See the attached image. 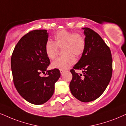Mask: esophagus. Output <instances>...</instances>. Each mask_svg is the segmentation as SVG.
<instances>
[{
  "label": "esophagus",
  "mask_w": 126,
  "mask_h": 126,
  "mask_svg": "<svg viewBox=\"0 0 126 126\" xmlns=\"http://www.w3.org/2000/svg\"><path fill=\"white\" fill-rule=\"evenodd\" d=\"M60 74H61L62 75L63 74V73H64V70H60Z\"/></svg>",
  "instance_id": "1"
}]
</instances>
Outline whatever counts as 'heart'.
<instances>
[{
	"label": "heart",
	"instance_id": "obj_1",
	"mask_svg": "<svg viewBox=\"0 0 126 126\" xmlns=\"http://www.w3.org/2000/svg\"><path fill=\"white\" fill-rule=\"evenodd\" d=\"M54 39V42L50 41L46 42V55L49 59L53 60L58 55V47L63 48V53L65 55L52 62L51 66L53 68L65 70L76 62V59L73 55L79 56L84 52L86 45L85 37L80 33L63 30L56 33Z\"/></svg>",
	"mask_w": 126,
	"mask_h": 126
}]
</instances>
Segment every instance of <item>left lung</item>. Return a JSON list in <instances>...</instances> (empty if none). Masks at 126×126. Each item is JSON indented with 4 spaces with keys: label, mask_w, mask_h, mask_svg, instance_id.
I'll use <instances>...</instances> for the list:
<instances>
[{
    "label": "left lung",
    "mask_w": 126,
    "mask_h": 126,
    "mask_svg": "<svg viewBox=\"0 0 126 126\" xmlns=\"http://www.w3.org/2000/svg\"><path fill=\"white\" fill-rule=\"evenodd\" d=\"M82 29L85 48L70 70V90L79 101L88 102L98 98L108 87L112 74V58L109 47L98 33L87 27ZM75 69H81L83 74L79 75Z\"/></svg>",
    "instance_id": "1"
}]
</instances>
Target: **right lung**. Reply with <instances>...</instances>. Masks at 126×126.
<instances>
[{
    "instance_id": "add662e5",
    "label": "right lung",
    "mask_w": 126,
    "mask_h": 126,
    "mask_svg": "<svg viewBox=\"0 0 126 126\" xmlns=\"http://www.w3.org/2000/svg\"><path fill=\"white\" fill-rule=\"evenodd\" d=\"M48 36L46 30L29 32L17 43L11 58L16 88L24 99L34 105L43 104L51 98L55 82L60 77L59 70H47L50 60L45 45ZM45 71L46 76L41 77L40 74Z\"/></svg>"
}]
</instances>
